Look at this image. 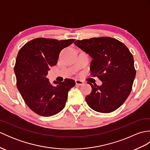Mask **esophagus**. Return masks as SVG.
Here are the masks:
<instances>
[{"label":"esophagus","mask_w":150,"mask_h":150,"mask_svg":"<svg viewBox=\"0 0 150 150\" xmlns=\"http://www.w3.org/2000/svg\"><path fill=\"white\" fill-rule=\"evenodd\" d=\"M75 83H76V84H77V85L82 86V85H84V82L83 81H80V80H75Z\"/></svg>","instance_id":"esophagus-1"}]
</instances>
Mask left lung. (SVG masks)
Segmentation results:
<instances>
[{
  "label": "left lung",
  "instance_id": "left-lung-1",
  "mask_svg": "<svg viewBox=\"0 0 150 150\" xmlns=\"http://www.w3.org/2000/svg\"><path fill=\"white\" fill-rule=\"evenodd\" d=\"M92 59L91 75L103 82L93 85L86 100L91 109L110 113L122 106L132 91L136 71L131 52L124 44L108 37L76 40L74 42Z\"/></svg>",
  "mask_w": 150,
  "mask_h": 150
}]
</instances>
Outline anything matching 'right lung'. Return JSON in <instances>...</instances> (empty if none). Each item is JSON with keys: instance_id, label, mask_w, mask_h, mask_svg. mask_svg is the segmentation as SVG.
I'll return each mask as SVG.
<instances>
[{"instance_id": "obj_1", "label": "right lung", "mask_w": 150, "mask_h": 150, "mask_svg": "<svg viewBox=\"0 0 150 150\" xmlns=\"http://www.w3.org/2000/svg\"><path fill=\"white\" fill-rule=\"evenodd\" d=\"M74 41L37 38L19 50L14 68L17 86L28 106L39 115L50 117L62 111L68 91L75 85V81L66 79L54 81L53 86L46 77L61 50Z\"/></svg>"}]
</instances>
